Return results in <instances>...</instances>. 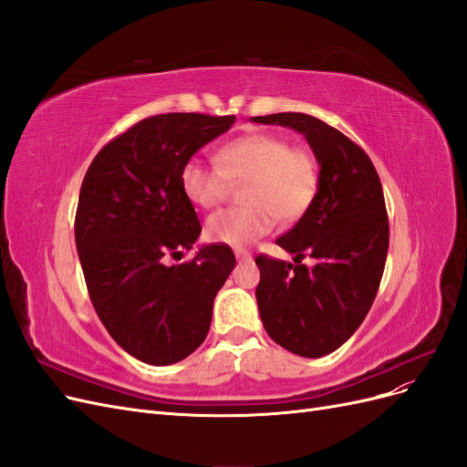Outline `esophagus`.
Returning a JSON list of instances; mask_svg holds the SVG:
<instances>
[{
	"instance_id": "obj_1",
	"label": "esophagus",
	"mask_w": 467,
	"mask_h": 467,
	"mask_svg": "<svg viewBox=\"0 0 467 467\" xmlns=\"http://www.w3.org/2000/svg\"><path fill=\"white\" fill-rule=\"evenodd\" d=\"M235 257H237V261H249L251 253L245 249H235Z\"/></svg>"
}]
</instances>
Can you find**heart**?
<instances>
[{
	"instance_id": "1",
	"label": "heart",
	"mask_w": 467,
	"mask_h": 467,
	"mask_svg": "<svg viewBox=\"0 0 467 467\" xmlns=\"http://www.w3.org/2000/svg\"><path fill=\"white\" fill-rule=\"evenodd\" d=\"M216 163L191 158L181 169L182 194L199 208H216L230 194V182H245L244 208L210 216V242L245 247L275 228L276 220L296 222L312 206L319 187V161L307 148L286 138L259 132L235 138L216 151Z\"/></svg>"
}]
</instances>
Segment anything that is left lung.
<instances>
[{
    "label": "left lung",
    "mask_w": 467,
    "mask_h": 467,
    "mask_svg": "<svg viewBox=\"0 0 467 467\" xmlns=\"http://www.w3.org/2000/svg\"><path fill=\"white\" fill-rule=\"evenodd\" d=\"M251 120L304 134L321 167L312 206L276 239L294 253V265L255 259V296L268 337L294 355L319 358L360 327L378 294L389 245L384 191L366 151L323 120L304 112ZM306 254L314 265L301 263Z\"/></svg>",
    "instance_id": "8db88e82"
}]
</instances>
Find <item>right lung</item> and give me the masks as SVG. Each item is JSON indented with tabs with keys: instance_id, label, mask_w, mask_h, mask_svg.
Wrapping results in <instances>:
<instances>
[{
	"instance_id": "right-lung-1",
	"label": "right lung",
	"mask_w": 467,
	"mask_h": 467,
	"mask_svg": "<svg viewBox=\"0 0 467 467\" xmlns=\"http://www.w3.org/2000/svg\"><path fill=\"white\" fill-rule=\"evenodd\" d=\"M234 120L201 112L148 117L110 140L83 177L76 247L91 304L109 335L146 364L179 362L202 345L216 294L235 266L223 244L165 265L202 232L181 169Z\"/></svg>"
}]
</instances>
